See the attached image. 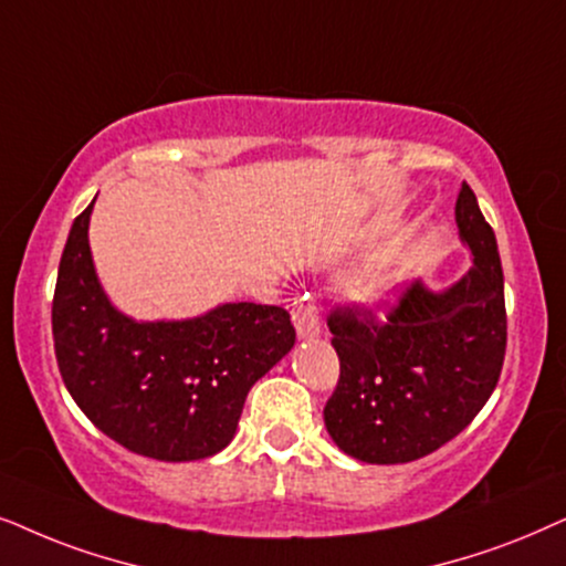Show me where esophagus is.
<instances>
[{
  "mask_svg": "<svg viewBox=\"0 0 566 566\" xmlns=\"http://www.w3.org/2000/svg\"><path fill=\"white\" fill-rule=\"evenodd\" d=\"M292 321H295L300 338H315L321 334L318 305H315V300L311 295L295 300V315H292Z\"/></svg>",
  "mask_w": 566,
  "mask_h": 566,
  "instance_id": "obj_1",
  "label": "esophagus"
}]
</instances>
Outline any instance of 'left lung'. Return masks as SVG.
I'll use <instances>...</instances> for the list:
<instances>
[{
    "mask_svg": "<svg viewBox=\"0 0 566 566\" xmlns=\"http://www.w3.org/2000/svg\"><path fill=\"white\" fill-rule=\"evenodd\" d=\"M455 222L473 255L455 284L432 292L413 282L386 321L354 305L328 315L342 375L323 421L357 461L390 465L434 453L471 424L500 380L504 276L494 230L469 184L458 193Z\"/></svg>",
    "mask_w": 566,
    "mask_h": 566,
    "instance_id": "left-lung-1",
    "label": "left lung"
}]
</instances>
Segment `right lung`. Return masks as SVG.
Wrapping results in <instances>:
<instances>
[{"label": "right lung", "mask_w": 566, "mask_h": 566, "mask_svg": "<svg viewBox=\"0 0 566 566\" xmlns=\"http://www.w3.org/2000/svg\"><path fill=\"white\" fill-rule=\"evenodd\" d=\"M93 205L72 224L51 305L66 390L132 453L168 463L220 453L235 437L248 390L295 346L290 313L224 303L188 321L129 318L97 282L87 240Z\"/></svg>", "instance_id": "right-lung-1"}]
</instances>
